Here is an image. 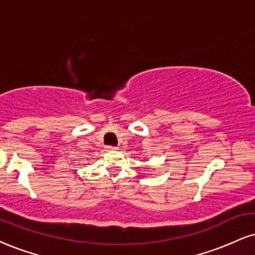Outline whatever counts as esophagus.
<instances>
[{
	"label": "esophagus",
	"instance_id": "1",
	"mask_svg": "<svg viewBox=\"0 0 255 255\" xmlns=\"http://www.w3.org/2000/svg\"><path fill=\"white\" fill-rule=\"evenodd\" d=\"M107 149H108V151H116V149H118V147H116V146H107Z\"/></svg>",
	"mask_w": 255,
	"mask_h": 255
}]
</instances>
